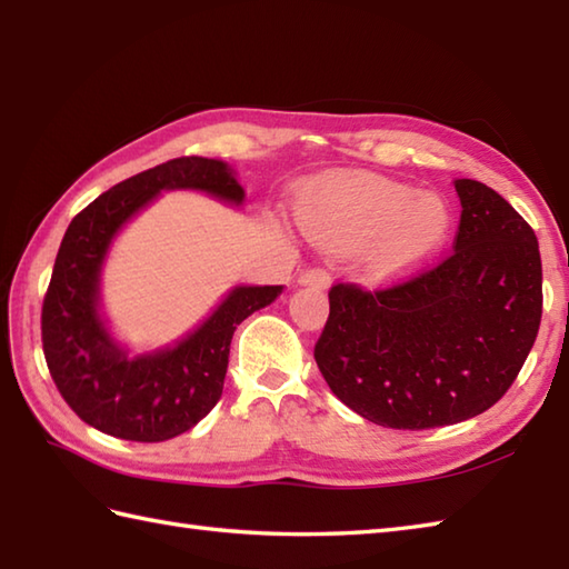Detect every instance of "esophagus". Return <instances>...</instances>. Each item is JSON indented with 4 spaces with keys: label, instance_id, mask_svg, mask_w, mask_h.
<instances>
[{
    "label": "esophagus",
    "instance_id": "1",
    "mask_svg": "<svg viewBox=\"0 0 569 569\" xmlns=\"http://www.w3.org/2000/svg\"><path fill=\"white\" fill-rule=\"evenodd\" d=\"M300 286H316V288H328L330 283V273L325 269H308L298 276Z\"/></svg>",
    "mask_w": 569,
    "mask_h": 569
}]
</instances>
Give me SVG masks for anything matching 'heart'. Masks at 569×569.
Segmentation results:
<instances>
[{
	"mask_svg": "<svg viewBox=\"0 0 569 569\" xmlns=\"http://www.w3.org/2000/svg\"><path fill=\"white\" fill-rule=\"evenodd\" d=\"M298 222L322 247L349 249L369 241V273L393 278L416 269L442 244L452 212L435 192H418L389 178L342 173L310 192Z\"/></svg>",
	"mask_w": 569,
	"mask_h": 569,
	"instance_id": "1",
	"label": "heart"
}]
</instances>
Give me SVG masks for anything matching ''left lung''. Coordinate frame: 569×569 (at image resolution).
Returning <instances> with one entry per match:
<instances>
[{"label": "left lung", "instance_id": "1", "mask_svg": "<svg viewBox=\"0 0 569 569\" xmlns=\"http://www.w3.org/2000/svg\"><path fill=\"white\" fill-rule=\"evenodd\" d=\"M462 217L438 266L386 291L337 283L316 345L330 391L396 430L485 413L521 371L542 316L536 232L497 190L457 178Z\"/></svg>", "mask_w": 569, "mask_h": 569}]
</instances>
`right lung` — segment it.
Returning a JSON list of instances; mask_svg holds the SVG:
<instances>
[{
	"label": "right lung",
	"mask_w": 569,
	"mask_h": 569,
	"mask_svg": "<svg viewBox=\"0 0 569 569\" xmlns=\"http://www.w3.org/2000/svg\"><path fill=\"white\" fill-rule=\"evenodd\" d=\"M166 190H198L232 208L244 204L234 168L220 159L166 161L92 200L66 229L43 298L46 365L76 413L112 438L163 442L190 430L220 401L229 342L241 320L283 286H234L180 340L131 352L102 310V271L119 232Z\"/></svg>",
	"instance_id": "1"
}]
</instances>
